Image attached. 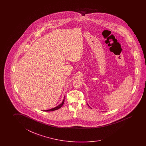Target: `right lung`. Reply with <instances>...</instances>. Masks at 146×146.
Wrapping results in <instances>:
<instances>
[{"label": "right lung", "instance_id": "add662e5", "mask_svg": "<svg viewBox=\"0 0 146 146\" xmlns=\"http://www.w3.org/2000/svg\"><path fill=\"white\" fill-rule=\"evenodd\" d=\"M64 101H65V98H64V100L62 101V102L58 106H56L55 108H53V109H50V110H45V111H45V112H50V111H55V110H58V109H60L62 106V105L64 104Z\"/></svg>", "mask_w": 146, "mask_h": 146}]
</instances>
